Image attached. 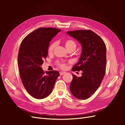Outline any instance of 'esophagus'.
Returning <instances> with one entry per match:
<instances>
[{
  "instance_id": "1",
  "label": "esophagus",
  "mask_w": 125,
  "mask_h": 125,
  "mask_svg": "<svg viewBox=\"0 0 125 125\" xmlns=\"http://www.w3.org/2000/svg\"><path fill=\"white\" fill-rule=\"evenodd\" d=\"M66 73L65 72H63V71H60L59 72V74L60 75H63L65 74Z\"/></svg>"
}]
</instances>
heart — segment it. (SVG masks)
I'll return each instance as SVG.
<instances>
[{
	"instance_id": "b5f03b06",
	"label": "heart",
	"mask_w": 125,
	"mask_h": 125,
	"mask_svg": "<svg viewBox=\"0 0 125 125\" xmlns=\"http://www.w3.org/2000/svg\"><path fill=\"white\" fill-rule=\"evenodd\" d=\"M65 45L66 48L68 50H70V49H74L76 47L77 44L75 42V41L73 40H71V39H68L65 42ZM57 46V43L56 42H54L51 43L50 45L48 46V52L49 54H52V52H53L54 49ZM56 65L59 68H60V69H65L67 68V63L66 62H56Z\"/></svg>"
}]
</instances>
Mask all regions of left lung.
Segmentation results:
<instances>
[{"label":"left lung","instance_id":"left-lung-1","mask_svg":"<svg viewBox=\"0 0 125 125\" xmlns=\"http://www.w3.org/2000/svg\"><path fill=\"white\" fill-rule=\"evenodd\" d=\"M67 34L80 42L82 51L73 71H82V76L73 74L70 90L78 99H88L95 93L103 80L106 72V47L103 40L90 30L68 31Z\"/></svg>","mask_w":125,"mask_h":125}]
</instances>
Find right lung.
<instances>
[{"instance_id":"obj_1","label":"right lung","mask_w":125,"mask_h":125,"mask_svg":"<svg viewBox=\"0 0 125 125\" xmlns=\"http://www.w3.org/2000/svg\"><path fill=\"white\" fill-rule=\"evenodd\" d=\"M61 30L40 28L22 41L18 56L20 75L27 92L33 97L42 99L52 93L59 72H45L42 65L48 55L50 42Z\"/></svg>"}]
</instances>
